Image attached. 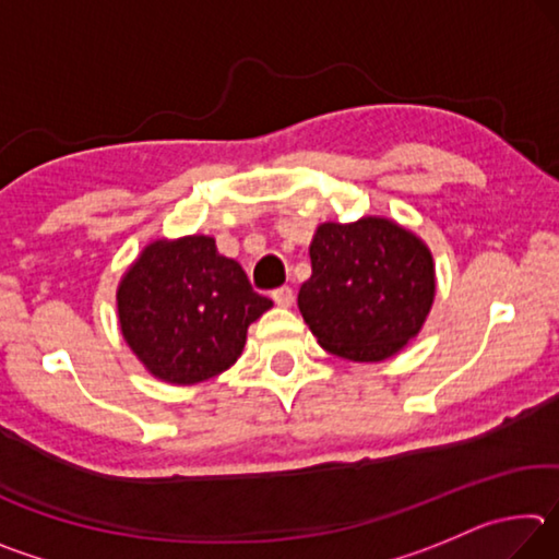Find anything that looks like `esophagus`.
<instances>
[{
  "mask_svg": "<svg viewBox=\"0 0 559 559\" xmlns=\"http://www.w3.org/2000/svg\"><path fill=\"white\" fill-rule=\"evenodd\" d=\"M273 300H276L281 308H290L293 306V290L288 286L273 290Z\"/></svg>",
  "mask_w": 559,
  "mask_h": 559,
  "instance_id": "34e87169",
  "label": "esophagus"
}]
</instances>
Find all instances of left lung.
<instances>
[{
  "label": "left lung",
  "instance_id": "left-lung-1",
  "mask_svg": "<svg viewBox=\"0 0 559 559\" xmlns=\"http://www.w3.org/2000/svg\"><path fill=\"white\" fill-rule=\"evenodd\" d=\"M313 273L298 293L300 316L328 353L382 362L419 335L437 296L429 246L386 216L320 224Z\"/></svg>",
  "mask_w": 559,
  "mask_h": 559
}]
</instances>
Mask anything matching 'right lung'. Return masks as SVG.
<instances>
[{
    "mask_svg": "<svg viewBox=\"0 0 559 559\" xmlns=\"http://www.w3.org/2000/svg\"><path fill=\"white\" fill-rule=\"evenodd\" d=\"M122 340L167 384H200L241 357L246 333L273 302L212 236L150 241L116 293Z\"/></svg>",
    "mask_w": 559,
    "mask_h": 559,
    "instance_id": "obj_1",
    "label": "right lung"
}]
</instances>
